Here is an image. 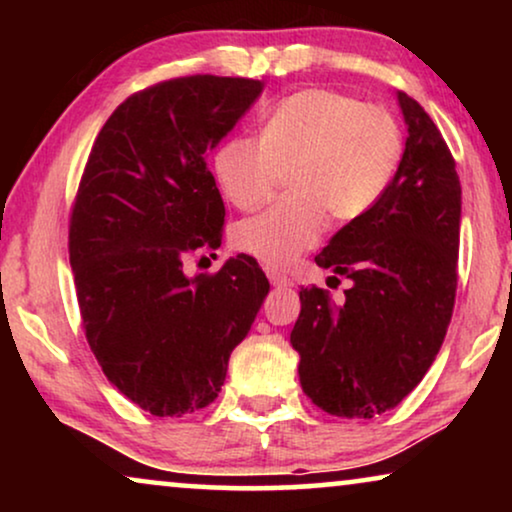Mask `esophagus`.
<instances>
[{"label": "esophagus", "instance_id": "obj_1", "mask_svg": "<svg viewBox=\"0 0 512 512\" xmlns=\"http://www.w3.org/2000/svg\"><path fill=\"white\" fill-rule=\"evenodd\" d=\"M268 272V279H270V284L272 286H277V289H286V286H293V282L286 275H282V272H277V270H265Z\"/></svg>", "mask_w": 512, "mask_h": 512}]
</instances>
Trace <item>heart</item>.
<instances>
[{"instance_id": "obj_1", "label": "heart", "mask_w": 512, "mask_h": 512, "mask_svg": "<svg viewBox=\"0 0 512 512\" xmlns=\"http://www.w3.org/2000/svg\"><path fill=\"white\" fill-rule=\"evenodd\" d=\"M403 153L401 130L382 107L335 90L286 97L265 118L261 137L228 139L214 156L226 198L251 209L268 198L282 170L293 195L233 228L235 249L286 268L319 242L328 212L338 221L368 214L387 191Z\"/></svg>"}]
</instances>
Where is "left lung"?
<instances>
[{
    "label": "left lung",
    "instance_id": "obj_1",
    "mask_svg": "<svg viewBox=\"0 0 512 512\" xmlns=\"http://www.w3.org/2000/svg\"><path fill=\"white\" fill-rule=\"evenodd\" d=\"M396 100L408 139L394 179L314 256L352 286L340 305L317 286L300 291L291 331L300 387L335 417L396 408L431 368L452 319L461 184L436 123L412 97Z\"/></svg>",
    "mask_w": 512,
    "mask_h": 512
}]
</instances>
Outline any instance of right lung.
<instances>
[{
  "instance_id": "add662e5",
  "label": "right lung",
  "mask_w": 512,
  "mask_h": 512,
  "mask_svg": "<svg viewBox=\"0 0 512 512\" xmlns=\"http://www.w3.org/2000/svg\"><path fill=\"white\" fill-rule=\"evenodd\" d=\"M263 81L184 76L132 95L97 135L69 223L83 328L107 380L156 417L219 396L270 284L247 254L188 277L184 254L221 242L209 153Z\"/></svg>"
}]
</instances>
